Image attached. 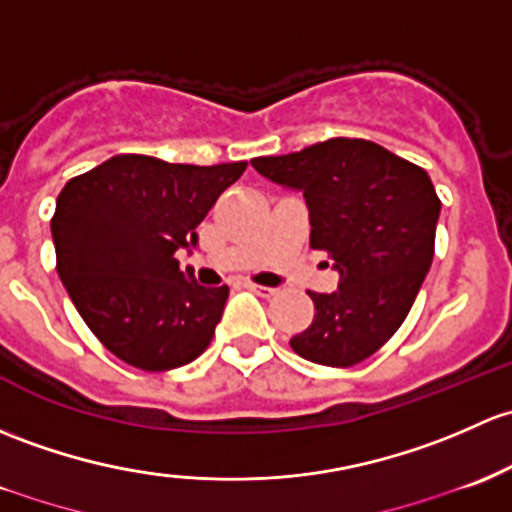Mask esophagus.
I'll list each match as a JSON object with an SVG mask.
<instances>
[{
    "instance_id": "34e87169",
    "label": "esophagus",
    "mask_w": 512,
    "mask_h": 512,
    "mask_svg": "<svg viewBox=\"0 0 512 512\" xmlns=\"http://www.w3.org/2000/svg\"><path fill=\"white\" fill-rule=\"evenodd\" d=\"M247 289H252V292L255 294H260V297H274V294H277V289H272V287H262V284H247Z\"/></svg>"
}]
</instances>
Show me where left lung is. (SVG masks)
<instances>
[{"mask_svg": "<svg viewBox=\"0 0 512 512\" xmlns=\"http://www.w3.org/2000/svg\"><path fill=\"white\" fill-rule=\"evenodd\" d=\"M252 166L304 193L311 247L341 272L336 292H309L314 321L289 341L292 351L331 368L370 358L407 319L432 267L441 201L429 174L355 137L257 157Z\"/></svg>", "mask_w": 512, "mask_h": 512, "instance_id": "1", "label": "left lung"}]
</instances>
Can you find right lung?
<instances>
[{
  "label": "right lung",
  "instance_id": "1",
  "mask_svg": "<svg viewBox=\"0 0 512 512\" xmlns=\"http://www.w3.org/2000/svg\"><path fill=\"white\" fill-rule=\"evenodd\" d=\"M245 169L117 154L58 193V277L95 338L127 365L161 373L208 348L230 289L196 284L176 250L196 245V225Z\"/></svg>",
  "mask_w": 512,
  "mask_h": 512
}]
</instances>
